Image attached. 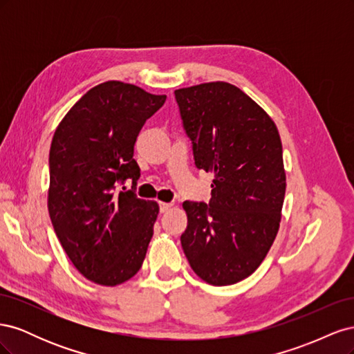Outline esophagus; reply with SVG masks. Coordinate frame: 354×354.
Here are the masks:
<instances>
[{"label": "esophagus", "mask_w": 354, "mask_h": 354, "mask_svg": "<svg viewBox=\"0 0 354 354\" xmlns=\"http://www.w3.org/2000/svg\"><path fill=\"white\" fill-rule=\"evenodd\" d=\"M171 207H173V203H167V202H160L159 203V211H160V214H164V212H167V211H169L171 209Z\"/></svg>", "instance_id": "esophagus-1"}]
</instances>
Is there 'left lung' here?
I'll use <instances>...</instances> for the list:
<instances>
[{
    "instance_id": "left-lung-1",
    "label": "left lung",
    "mask_w": 354,
    "mask_h": 354,
    "mask_svg": "<svg viewBox=\"0 0 354 354\" xmlns=\"http://www.w3.org/2000/svg\"><path fill=\"white\" fill-rule=\"evenodd\" d=\"M195 165L214 173L208 203L185 201L181 246L205 282L233 285L252 274L279 230L286 177L272 118L229 82L174 91Z\"/></svg>"
}]
</instances>
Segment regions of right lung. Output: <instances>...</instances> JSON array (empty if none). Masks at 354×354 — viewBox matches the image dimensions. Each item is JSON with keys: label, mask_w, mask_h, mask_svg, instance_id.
<instances>
[{"label": "right lung", "mask_w": 354, "mask_h": 354, "mask_svg": "<svg viewBox=\"0 0 354 354\" xmlns=\"http://www.w3.org/2000/svg\"><path fill=\"white\" fill-rule=\"evenodd\" d=\"M167 95L133 84L95 85L63 118L50 147L48 212L78 272L94 283L120 285L140 270L159 207L137 198L134 143ZM133 180L131 191L117 189Z\"/></svg>", "instance_id": "1"}]
</instances>
